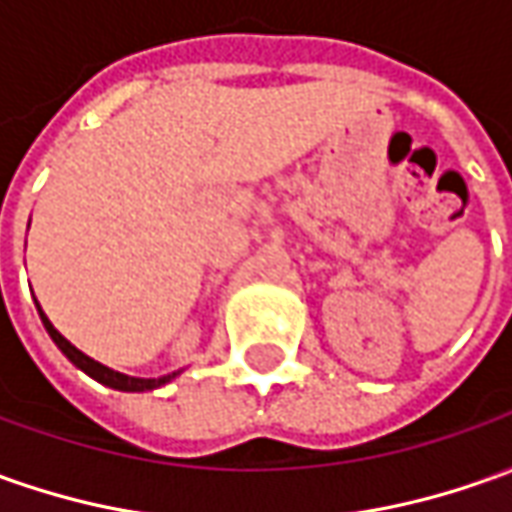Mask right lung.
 <instances>
[{
	"label": "right lung",
	"mask_w": 512,
	"mask_h": 512,
	"mask_svg": "<svg viewBox=\"0 0 512 512\" xmlns=\"http://www.w3.org/2000/svg\"><path fill=\"white\" fill-rule=\"evenodd\" d=\"M36 308H38V316H41V322H44V328H47V333H50V339L58 344V350H61V353H64V356L69 358L78 370H83L86 375H92L95 381L106 384V387L123 389V392H148V389L162 387V384H168V381H173V378L179 375V373H170V375H162V378H134V375L117 373V370H111V367H106V364H100V361H95V358H89L86 353H81V350H78L72 342H66L64 336L52 328V322L47 319V314L41 311V305H38V302H36Z\"/></svg>",
	"instance_id": "right-lung-1"
}]
</instances>
